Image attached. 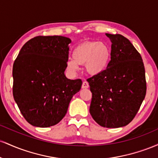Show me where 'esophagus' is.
Here are the masks:
<instances>
[{"label":"esophagus","instance_id":"esophagus-1","mask_svg":"<svg viewBox=\"0 0 158 158\" xmlns=\"http://www.w3.org/2000/svg\"><path fill=\"white\" fill-rule=\"evenodd\" d=\"M81 88H82L83 89H86V88H89V84H88V81H83L82 85H81Z\"/></svg>","mask_w":158,"mask_h":158}]
</instances>
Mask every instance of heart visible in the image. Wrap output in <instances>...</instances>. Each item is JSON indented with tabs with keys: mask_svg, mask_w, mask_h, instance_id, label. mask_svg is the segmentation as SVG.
<instances>
[{
	"mask_svg": "<svg viewBox=\"0 0 158 158\" xmlns=\"http://www.w3.org/2000/svg\"><path fill=\"white\" fill-rule=\"evenodd\" d=\"M73 59L67 61L68 71L75 73L79 64H85V69L90 75L99 76L108 68L111 51L108 44L100 41H86L77 45L73 50Z\"/></svg>",
	"mask_w": 158,
	"mask_h": 158,
	"instance_id": "obj_1",
	"label": "heart"
}]
</instances>
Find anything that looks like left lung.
<instances>
[{"label":"left lung","mask_w":158,"mask_h":158,"mask_svg":"<svg viewBox=\"0 0 158 158\" xmlns=\"http://www.w3.org/2000/svg\"><path fill=\"white\" fill-rule=\"evenodd\" d=\"M106 35L111 41L109 65L87 79L92 93L90 114L99 126L119 128L131 122L146 97L145 68L129 40L119 34Z\"/></svg>","instance_id":"1"}]
</instances>
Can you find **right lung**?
<instances>
[{"mask_svg":"<svg viewBox=\"0 0 158 158\" xmlns=\"http://www.w3.org/2000/svg\"><path fill=\"white\" fill-rule=\"evenodd\" d=\"M71 40L64 36H37L22 47L12 69L13 97L32 126L59 123L70 100L81 89V79L65 77Z\"/></svg>","mask_w":158,"mask_h":158,"instance_id":"add662e5","label":"right lung"}]
</instances>
